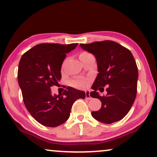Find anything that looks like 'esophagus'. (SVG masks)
<instances>
[{"label": "esophagus", "mask_w": 157, "mask_h": 157, "mask_svg": "<svg viewBox=\"0 0 157 157\" xmlns=\"http://www.w3.org/2000/svg\"><path fill=\"white\" fill-rule=\"evenodd\" d=\"M85 94H86V98L87 99H91V96H90V91L86 90V91H85Z\"/></svg>", "instance_id": "34e87169"}]
</instances>
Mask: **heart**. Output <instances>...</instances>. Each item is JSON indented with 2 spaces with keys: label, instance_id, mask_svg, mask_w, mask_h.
Listing matches in <instances>:
<instances>
[{
  "label": "heart",
  "instance_id": "obj_1",
  "mask_svg": "<svg viewBox=\"0 0 157 157\" xmlns=\"http://www.w3.org/2000/svg\"><path fill=\"white\" fill-rule=\"evenodd\" d=\"M86 55H89V53H88V52H83V53H81L80 55V56H86ZM71 85L78 89H85L86 88L87 86L89 85V80L84 78H76L71 81Z\"/></svg>",
  "mask_w": 157,
  "mask_h": 157
}]
</instances>
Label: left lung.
I'll return each mask as SVG.
<instances>
[{"label":"left lung","instance_id":"left-lung-1","mask_svg":"<svg viewBox=\"0 0 157 157\" xmlns=\"http://www.w3.org/2000/svg\"><path fill=\"white\" fill-rule=\"evenodd\" d=\"M80 46L94 56L99 72L90 96L99 99L101 107L91 115L106 124L121 121L129 112L137 92L138 72L133 55L127 48L109 40ZM105 86L107 94L100 96L97 90L103 92Z\"/></svg>","mask_w":157,"mask_h":157}]
</instances>
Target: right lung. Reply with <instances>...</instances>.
<instances>
[{
    "label": "right lung",
    "instance_id": "1",
    "mask_svg": "<svg viewBox=\"0 0 157 157\" xmlns=\"http://www.w3.org/2000/svg\"><path fill=\"white\" fill-rule=\"evenodd\" d=\"M78 44L44 43L34 46L21 58L18 82L24 105L31 115L47 127H57L70 117L73 104L84 99V91L68 86L63 94L52 95L50 87L58 84L66 54Z\"/></svg>",
    "mask_w": 157,
    "mask_h": 157
}]
</instances>
